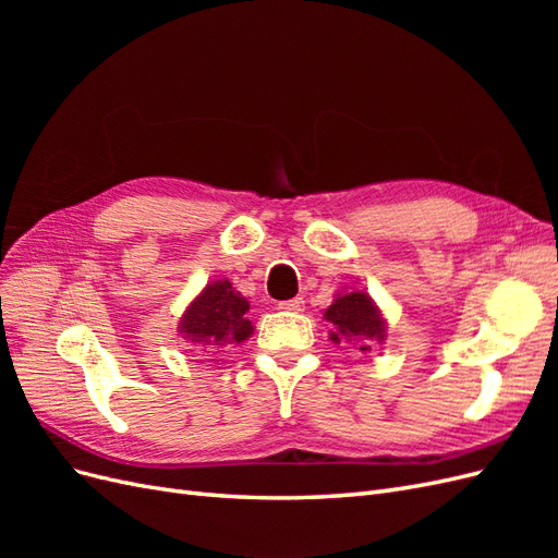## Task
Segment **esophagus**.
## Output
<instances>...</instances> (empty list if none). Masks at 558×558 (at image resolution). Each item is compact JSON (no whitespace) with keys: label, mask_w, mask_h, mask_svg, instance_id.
<instances>
[{"label":"esophagus","mask_w":558,"mask_h":558,"mask_svg":"<svg viewBox=\"0 0 558 558\" xmlns=\"http://www.w3.org/2000/svg\"><path fill=\"white\" fill-rule=\"evenodd\" d=\"M279 310H283V312H302V310H305V300H302V298L283 300V302H279Z\"/></svg>","instance_id":"1"}]
</instances>
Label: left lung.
Wrapping results in <instances>:
<instances>
[{
	"label": "left lung",
	"mask_w": 558,
	"mask_h": 558,
	"mask_svg": "<svg viewBox=\"0 0 558 558\" xmlns=\"http://www.w3.org/2000/svg\"><path fill=\"white\" fill-rule=\"evenodd\" d=\"M324 316L337 328L330 332V340L335 344H340V340H353L361 344V351H373V342H381L386 337L381 314L365 293L353 291L340 295Z\"/></svg>",
	"instance_id": "left-lung-1"
}]
</instances>
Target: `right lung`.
Masks as SVG:
<instances>
[{"label": "right lung", "mask_w": 558, "mask_h": 558, "mask_svg": "<svg viewBox=\"0 0 558 558\" xmlns=\"http://www.w3.org/2000/svg\"><path fill=\"white\" fill-rule=\"evenodd\" d=\"M248 300L232 291V283L214 281L193 305L185 310L181 332L197 344H240L251 337L253 326L246 318Z\"/></svg>", "instance_id": "add662e5"}]
</instances>
